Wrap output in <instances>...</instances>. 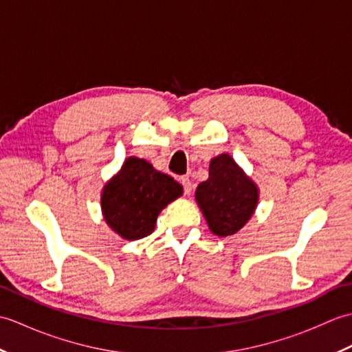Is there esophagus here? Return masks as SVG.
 <instances>
[{"mask_svg": "<svg viewBox=\"0 0 352 352\" xmlns=\"http://www.w3.org/2000/svg\"><path fill=\"white\" fill-rule=\"evenodd\" d=\"M182 184L184 188V193L186 195H190L192 192V182L189 180V177H182Z\"/></svg>", "mask_w": 352, "mask_h": 352, "instance_id": "obj_1", "label": "esophagus"}]
</instances>
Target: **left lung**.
Listing matches in <instances>:
<instances>
[{
    "label": "left lung",
    "instance_id": "8db88e82",
    "mask_svg": "<svg viewBox=\"0 0 352 352\" xmlns=\"http://www.w3.org/2000/svg\"><path fill=\"white\" fill-rule=\"evenodd\" d=\"M258 186L227 153L213 157L208 178L199 183L195 199L216 236H231L246 226L258 204Z\"/></svg>",
    "mask_w": 352,
    "mask_h": 352
}]
</instances>
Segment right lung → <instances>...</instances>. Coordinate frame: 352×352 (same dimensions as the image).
<instances>
[{
    "label": "right lung",
    "instance_id": "obj_1",
    "mask_svg": "<svg viewBox=\"0 0 352 352\" xmlns=\"http://www.w3.org/2000/svg\"><path fill=\"white\" fill-rule=\"evenodd\" d=\"M183 195V186L154 169L145 159L129 157L118 174L104 184L101 212L107 226L125 241L151 234L157 216Z\"/></svg>",
    "mask_w": 352,
    "mask_h": 352
}]
</instances>
